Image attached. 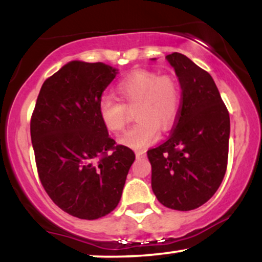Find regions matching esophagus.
Segmentation results:
<instances>
[{"mask_svg":"<svg viewBox=\"0 0 262 262\" xmlns=\"http://www.w3.org/2000/svg\"><path fill=\"white\" fill-rule=\"evenodd\" d=\"M135 156H137V159H143V158H145V152H144V151H135Z\"/></svg>","mask_w":262,"mask_h":262,"instance_id":"obj_1","label":"esophagus"}]
</instances>
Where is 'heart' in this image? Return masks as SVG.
<instances>
[{"label": "heart", "mask_w": 262, "mask_h": 262, "mask_svg": "<svg viewBox=\"0 0 262 262\" xmlns=\"http://www.w3.org/2000/svg\"><path fill=\"white\" fill-rule=\"evenodd\" d=\"M119 101L101 98L98 116L108 132L119 134L128 121L127 108L135 107L137 123L119 139L123 145L143 149L159 138V127L167 129L175 122L180 108L177 82L169 75L150 70H137L118 83Z\"/></svg>", "instance_id": "obj_1"}]
</instances>
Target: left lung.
<instances>
[{"label":"left lung","mask_w":262,"mask_h":262,"mask_svg":"<svg viewBox=\"0 0 262 262\" xmlns=\"http://www.w3.org/2000/svg\"><path fill=\"white\" fill-rule=\"evenodd\" d=\"M181 85V104L170 137L148 150L151 188L162 206L201 207L227 171L230 118L212 76L180 53L166 55Z\"/></svg>","instance_id":"left-lung-1"}]
</instances>
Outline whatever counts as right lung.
Returning <instances> with one entry per match:
<instances>
[{"label": "right lung", "instance_id": "add662e5", "mask_svg": "<svg viewBox=\"0 0 262 262\" xmlns=\"http://www.w3.org/2000/svg\"><path fill=\"white\" fill-rule=\"evenodd\" d=\"M116 75L103 62H69L44 81L32 113L41 185L59 208L80 219L104 217L118 206L135 160L98 116L102 93Z\"/></svg>", "mask_w": 262, "mask_h": 262}]
</instances>
